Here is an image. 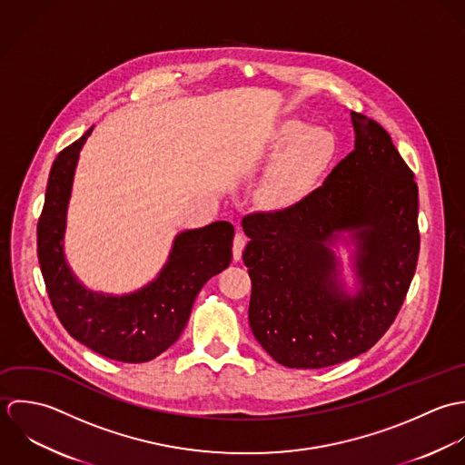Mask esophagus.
Wrapping results in <instances>:
<instances>
[{
  "label": "esophagus",
  "mask_w": 465,
  "mask_h": 465,
  "mask_svg": "<svg viewBox=\"0 0 465 465\" xmlns=\"http://www.w3.org/2000/svg\"><path fill=\"white\" fill-rule=\"evenodd\" d=\"M246 246V237L242 233H235L233 237V248H232V253H233V261H241L242 257V250Z\"/></svg>",
  "instance_id": "34e87169"
}]
</instances>
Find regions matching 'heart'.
<instances>
[{
  "label": "heart",
  "mask_w": 465,
  "mask_h": 465,
  "mask_svg": "<svg viewBox=\"0 0 465 465\" xmlns=\"http://www.w3.org/2000/svg\"><path fill=\"white\" fill-rule=\"evenodd\" d=\"M279 158L257 188L264 208L285 210L300 203L318 183L334 154V138L323 127H307L300 120L283 122L275 134Z\"/></svg>",
  "instance_id": "obj_1"
}]
</instances>
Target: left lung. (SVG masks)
<instances>
[{
  "label": "left lung",
  "mask_w": 465,
  "mask_h": 465,
  "mask_svg": "<svg viewBox=\"0 0 465 465\" xmlns=\"http://www.w3.org/2000/svg\"><path fill=\"white\" fill-rule=\"evenodd\" d=\"M354 151L300 203L242 219L250 242V327L289 369H323L371 349L393 323L415 275L419 188L390 134L351 111ZM349 232L359 289L339 279L333 246Z\"/></svg>",
  "instance_id": "1"
}]
</instances>
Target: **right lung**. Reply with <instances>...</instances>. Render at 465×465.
Wrapping results in <instances>:
<instances>
[{
	"label": "right lung",
	"instance_id": "right-lung-1",
	"mask_svg": "<svg viewBox=\"0 0 465 465\" xmlns=\"http://www.w3.org/2000/svg\"><path fill=\"white\" fill-rule=\"evenodd\" d=\"M90 127L55 158L37 223V257L52 307L72 338L96 354L145 363L178 341L201 287L232 262L233 226L215 221L176 235L163 270L142 289L113 296L86 289L64 259L66 213Z\"/></svg>",
	"mask_w": 465,
	"mask_h": 465
}]
</instances>
